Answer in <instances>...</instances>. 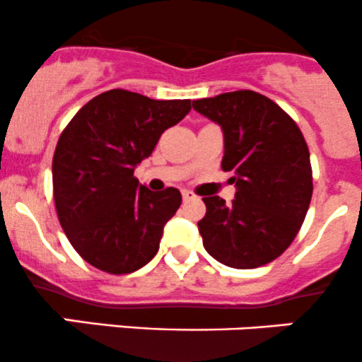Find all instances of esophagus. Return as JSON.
<instances>
[{"mask_svg":"<svg viewBox=\"0 0 362 362\" xmlns=\"http://www.w3.org/2000/svg\"><path fill=\"white\" fill-rule=\"evenodd\" d=\"M181 195H182V200H185V202H188V200H193V198H197L195 193L188 192V189H182V192H181Z\"/></svg>","mask_w":362,"mask_h":362,"instance_id":"34e87169","label":"esophagus"}]
</instances>
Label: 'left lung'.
Masks as SVG:
<instances>
[{
  "instance_id": "left-lung-1",
  "label": "left lung",
  "mask_w": 362,
  "mask_h": 362,
  "mask_svg": "<svg viewBox=\"0 0 362 362\" xmlns=\"http://www.w3.org/2000/svg\"><path fill=\"white\" fill-rule=\"evenodd\" d=\"M193 108L219 124L223 170H233L235 200L204 197L198 221L204 247L235 269H254L283 254L305 219L313 197L309 148L295 120L255 91L193 100Z\"/></svg>"
}]
</instances>
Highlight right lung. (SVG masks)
<instances>
[{"label":"right lung","instance_id":"1","mask_svg":"<svg viewBox=\"0 0 362 362\" xmlns=\"http://www.w3.org/2000/svg\"><path fill=\"white\" fill-rule=\"evenodd\" d=\"M189 110V100L110 89L89 100L60 134L52 167L58 221L96 269L133 273L157 254L181 193L150 192L134 177V167Z\"/></svg>","mask_w":362,"mask_h":362}]
</instances>
